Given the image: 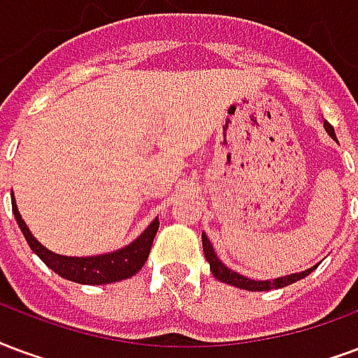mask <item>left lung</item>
<instances>
[{
    "label": "left lung",
    "instance_id": "8db88e82",
    "mask_svg": "<svg viewBox=\"0 0 358 358\" xmlns=\"http://www.w3.org/2000/svg\"><path fill=\"white\" fill-rule=\"evenodd\" d=\"M324 129L328 131V135L332 137L334 141L336 139V133H334V127L328 122H324ZM202 246H204V255L208 263H210V268L213 276L221 280V282L231 284L234 288L240 289H248V292H267V289H276V288H284V286H289V284L297 282V280H301L307 275H311L313 271L317 268V265L311 268H305L301 273H292V275L286 276H278V278H271V280H254V278H248V276L240 275L233 268H229L225 263L221 262L215 254V250L211 246L210 238L206 236V233H202Z\"/></svg>",
    "mask_w": 358,
    "mask_h": 358
}]
</instances>
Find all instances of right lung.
<instances>
[{"mask_svg": "<svg viewBox=\"0 0 358 358\" xmlns=\"http://www.w3.org/2000/svg\"><path fill=\"white\" fill-rule=\"evenodd\" d=\"M11 204L15 219H17L18 227H20L22 234H24L28 246L32 248L34 254L38 255L47 267L53 268L55 273L62 276V278L78 284H91V286L93 284L118 282V280H125L129 276L137 275L143 268V265L147 263L150 248H152V240L156 233H158V227H160V221L156 217L127 246L114 250V252H108V254L87 255V257H70V255L55 254V252L47 250L43 244H40L38 240L34 238V234L30 233V229H28L24 219L20 215V211H18L15 196H11Z\"/></svg>", "mask_w": 358, "mask_h": 358, "instance_id": "add662e5", "label": "right lung"}]
</instances>
